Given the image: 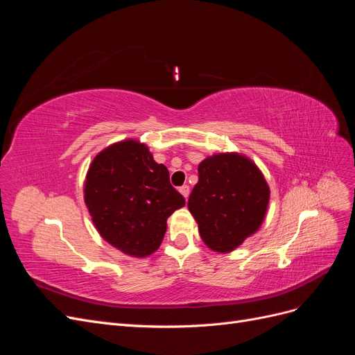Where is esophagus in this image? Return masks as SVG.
I'll return each mask as SVG.
<instances>
[{
	"label": "esophagus",
	"mask_w": 355,
	"mask_h": 355,
	"mask_svg": "<svg viewBox=\"0 0 355 355\" xmlns=\"http://www.w3.org/2000/svg\"><path fill=\"white\" fill-rule=\"evenodd\" d=\"M179 192H180L182 196L185 197V200H188V196H189V187H188V185L180 187V188H179Z\"/></svg>",
	"instance_id": "obj_1"
}]
</instances>
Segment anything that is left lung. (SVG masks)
I'll list each match as a JSON object with an SVG mask.
<instances>
[{
	"instance_id": "1",
	"label": "left lung",
	"mask_w": 355,
	"mask_h": 355,
	"mask_svg": "<svg viewBox=\"0 0 355 355\" xmlns=\"http://www.w3.org/2000/svg\"><path fill=\"white\" fill-rule=\"evenodd\" d=\"M262 171L240 153H220L198 164L188 209L209 249L230 253L261 228L270 204Z\"/></svg>"
}]
</instances>
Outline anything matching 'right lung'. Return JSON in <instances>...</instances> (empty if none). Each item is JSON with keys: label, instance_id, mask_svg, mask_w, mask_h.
Wrapping results in <instances>:
<instances>
[{"label": "right lung", "instance_id": "1", "mask_svg": "<svg viewBox=\"0 0 355 355\" xmlns=\"http://www.w3.org/2000/svg\"><path fill=\"white\" fill-rule=\"evenodd\" d=\"M84 202L94 228L115 249L132 257L157 252L167 219L185 206L170 185L168 170L149 148L124 139L96 155L84 180Z\"/></svg>", "mask_w": 355, "mask_h": 355}]
</instances>
